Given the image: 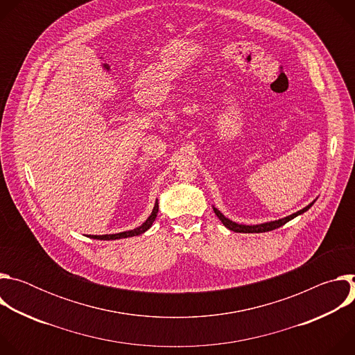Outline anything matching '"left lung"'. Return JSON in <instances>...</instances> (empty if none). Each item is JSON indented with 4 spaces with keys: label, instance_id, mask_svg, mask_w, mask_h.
Returning <instances> with one entry per match:
<instances>
[{
    "label": "left lung",
    "instance_id": "left-lung-1",
    "mask_svg": "<svg viewBox=\"0 0 355 355\" xmlns=\"http://www.w3.org/2000/svg\"><path fill=\"white\" fill-rule=\"evenodd\" d=\"M315 200H316V199H315ZM315 200L311 202V204H309L308 207H305L303 209H300V211H297V212H295V214H292V215H289V216H286V218H282V219H278V220L266 222V223H260V225H251V226H250V225H239V223H236V222L227 219V218H226L219 209H216L215 207H214V211H215L216 216L219 218V220H220L229 230H233V232H236V233H264V232H270V230L278 229V227L284 226L286 222L292 220L293 218L302 215L303 212H306V211L315 204Z\"/></svg>",
    "mask_w": 355,
    "mask_h": 355
}]
</instances>
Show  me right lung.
Segmentation results:
<instances>
[{
	"instance_id": "right-lung-1",
	"label": "right lung",
	"mask_w": 355,
	"mask_h": 355,
	"mask_svg": "<svg viewBox=\"0 0 355 355\" xmlns=\"http://www.w3.org/2000/svg\"><path fill=\"white\" fill-rule=\"evenodd\" d=\"M157 212H159V200L156 199V204L153 211H151V215L146 219L144 223H141L139 227L133 229V230H128V232H121V233H115V234H103V236H96V234H88L89 239H96V240H116V239H126V237H133V236H139L141 233H144L147 229L151 227L153 222L157 218Z\"/></svg>"
}]
</instances>
